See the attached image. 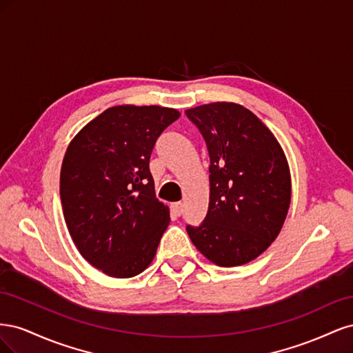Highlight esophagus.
<instances>
[{"label": "esophagus", "instance_id": "34e87169", "mask_svg": "<svg viewBox=\"0 0 353 353\" xmlns=\"http://www.w3.org/2000/svg\"><path fill=\"white\" fill-rule=\"evenodd\" d=\"M172 209H174V212L176 213V215L179 216L181 213H183V210H184V205L181 201H176V203H174V205H172Z\"/></svg>", "mask_w": 353, "mask_h": 353}]
</instances>
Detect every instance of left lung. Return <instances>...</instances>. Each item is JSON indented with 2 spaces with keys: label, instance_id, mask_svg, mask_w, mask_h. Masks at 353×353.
I'll list each match as a JSON object with an SVG mask.
<instances>
[{
  "label": "left lung",
  "instance_id": "8db88e82",
  "mask_svg": "<svg viewBox=\"0 0 353 353\" xmlns=\"http://www.w3.org/2000/svg\"><path fill=\"white\" fill-rule=\"evenodd\" d=\"M210 157L209 208L200 227H187L197 250L218 266L258 258L279 236L292 199L287 157L258 116L237 103L185 110Z\"/></svg>",
  "mask_w": 353,
  "mask_h": 353
}]
</instances>
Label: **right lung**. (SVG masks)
<instances>
[{"instance_id": "right-lung-1", "label": "right lung", "mask_w": 353, "mask_h": 353, "mask_svg": "<svg viewBox=\"0 0 353 353\" xmlns=\"http://www.w3.org/2000/svg\"><path fill=\"white\" fill-rule=\"evenodd\" d=\"M181 113L160 105H113L69 143L60 199L70 237L94 268L131 279L153 262L169 225L148 162L154 143Z\"/></svg>"}]
</instances>
